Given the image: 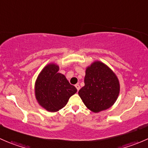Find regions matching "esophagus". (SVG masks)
<instances>
[{"instance_id":"esophagus-1","label":"esophagus","mask_w":148,"mask_h":148,"mask_svg":"<svg viewBox=\"0 0 148 148\" xmlns=\"http://www.w3.org/2000/svg\"><path fill=\"white\" fill-rule=\"evenodd\" d=\"M75 87L77 88V91L79 90V89H80V86H79V84H77L75 85Z\"/></svg>"}]
</instances>
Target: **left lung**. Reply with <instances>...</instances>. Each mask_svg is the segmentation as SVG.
I'll use <instances>...</instances> for the list:
<instances>
[{
  "mask_svg": "<svg viewBox=\"0 0 148 148\" xmlns=\"http://www.w3.org/2000/svg\"><path fill=\"white\" fill-rule=\"evenodd\" d=\"M120 93V83L114 72L102 62H95L86 69L84 86L79 95L89 110L99 112L114 104Z\"/></svg>",
  "mask_w": 148,
  "mask_h": 148,
  "instance_id": "8db88e82",
  "label": "left lung"
}]
</instances>
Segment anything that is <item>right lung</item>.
Here are the masks:
<instances>
[{"mask_svg": "<svg viewBox=\"0 0 148 148\" xmlns=\"http://www.w3.org/2000/svg\"><path fill=\"white\" fill-rule=\"evenodd\" d=\"M59 67L54 64L46 66L38 75L35 84L36 98L47 111H59L67 104L70 97L77 92L65 76L58 72Z\"/></svg>", "mask_w": 148, "mask_h": 148, "instance_id": "right-lung-1", "label": "right lung"}]
</instances>
